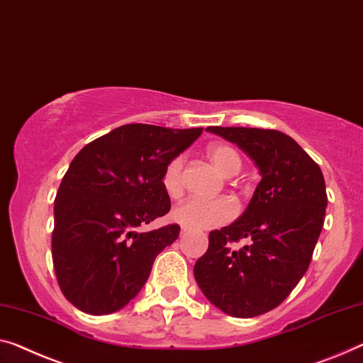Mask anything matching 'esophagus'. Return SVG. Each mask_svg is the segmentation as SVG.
Returning a JSON list of instances; mask_svg holds the SVG:
<instances>
[{
	"label": "esophagus",
	"instance_id": "34e87169",
	"mask_svg": "<svg viewBox=\"0 0 363 363\" xmlns=\"http://www.w3.org/2000/svg\"><path fill=\"white\" fill-rule=\"evenodd\" d=\"M187 231H189L187 228H181V235H182V236H184V235H187Z\"/></svg>",
	"mask_w": 363,
	"mask_h": 363
}]
</instances>
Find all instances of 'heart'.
Instances as JSON below:
<instances>
[{
  "label": "heart",
  "instance_id": "heart-1",
  "mask_svg": "<svg viewBox=\"0 0 363 363\" xmlns=\"http://www.w3.org/2000/svg\"><path fill=\"white\" fill-rule=\"evenodd\" d=\"M208 158L221 174L235 176L241 169V156L226 143H216L208 148ZM184 156H176L163 171V189L169 197H179L184 191ZM236 205L230 199H187L172 210L171 218L189 230H208L228 223L235 218Z\"/></svg>",
  "mask_w": 363,
  "mask_h": 363
}]
</instances>
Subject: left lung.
<instances>
[{"label":"left lung","instance_id":"obj_1","mask_svg":"<svg viewBox=\"0 0 363 363\" xmlns=\"http://www.w3.org/2000/svg\"><path fill=\"white\" fill-rule=\"evenodd\" d=\"M236 143L262 179L246 212L208 235L194 266L202 294L226 315L252 318L279 306L310 266L326 215L323 172L294 138L279 130L208 127ZM250 241L241 250L230 245Z\"/></svg>","mask_w":363,"mask_h":363}]
</instances>
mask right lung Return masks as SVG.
Wrapping results in <instances>:
<instances>
[{"mask_svg": "<svg viewBox=\"0 0 363 363\" xmlns=\"http://www.w3.org/2000/svg\"><path fill=\"white\" fill-rule=\"evenodd\" d=\"M202 130L128 123L74 156L55 199L52 259L65 298L78 310H121L142 290L156 256L177 240L176 223L140 228L169 212L163 171Z\"/></svg>", "mask_w": 363, "mask_h": 363, "instance_id": "obj_1", "label": "right lung"}]
</instances>
